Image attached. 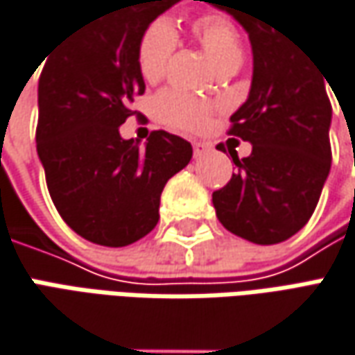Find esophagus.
I'll return each mask as SVG.
<instances>
[{"label": "esophagus", "instance_id": "obj_1", "mask_svg": "<svg viewBox=\"0 0 355 355\" xmlns=\"http://www.w3.org/2000/svg\"><path fill=\"white\" fill-rule=\"evenodd\" d=\"M207 153H210V145L208 143H194V157L196 159H200V157H205Z\"/></svg>", "mask_w": 355, "mask_h": 355}]
</instances>
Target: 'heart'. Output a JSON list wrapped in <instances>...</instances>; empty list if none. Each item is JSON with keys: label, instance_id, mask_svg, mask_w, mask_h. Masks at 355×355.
<instances>
[{"label": "heart", "instance_id": "b5f03b06", "mask_svg": "<svg viewBox=\"0 0 355 355\" xmlns=\"http://www.w3.org/2000/svg\"><path fill=\"white\" fill-rule=\"evenodd\" d=\"M193 35L205 47L218 71L242 61V39L234 21L218 11H208L193 21ZM177 47V31L166 19H155L147 25L137 47V63L143 79L159 81L166 73L171 55ZM157 113L162 123L182 131H198L208 123L210 107L180 91H164L157 99Z\"/></svg>", "mask_w": 355, "mask_h": 355}]
</instances>
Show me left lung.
<instances>
[{"label":"left lung","instance_id":"left-lung-1","mask_svg":"<svg viewBox=\"0 0 355 355\" xmlns=\"http://www.w3.org/2000/svg\"><path fill=\"white\" fill-rule=\"evenodd\" d=\"M202 1L230 13L246 29L254 59L248 99L230 116L228 129L248 141L252 153L239 159L228 143L239 168L212 193V205L232 234L254 244H278L310 220L330 175L326 77L264 0ZM216 148L224 150V145Z\"/></svg>","mask_w":355,"mask_h":355}]
</instances>
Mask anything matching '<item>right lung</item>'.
I'll use <instances>...</instances> for the list:
<instances>
[{
    "label": "right lung",
    "instance_id": "obj_1",
    "mask_svg": "<svg viewBox=\"0 0 355 355\" xmlns=\"http://www.w3.org/2000/svg\"><path fill=\"white\" fill-rule=\"evenodd\" d=\"M180 0H105L45 55L39 77V161L57 212L101 246H129L159 223L166 180L193 159L189 141L153 131L145 147L119 127L145 93L143 31Z\"/></svg>",
    "mask_w": 355,
    "mask_h": 355
}]
</instances>
